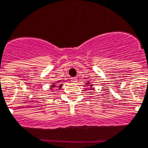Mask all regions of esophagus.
Returning a JSON list of instances; mask_svg holds the SVG:
<instances>
[{"mask_svg": "<svg viewBox=\"0 0 148 148\" xmlns=\"http://www.w3.org/2000/svg\"><path fill=\"white\" fill-rule=\"evenodd\" d=\"M71 81L72 82V83H76L77 80V78L76 77H72V78H71Z\"/></svg>", "mask_w": 148, "mask_h": 148, "instance_id": "esophagus-1", "label": "esophagus"}]
</instances>
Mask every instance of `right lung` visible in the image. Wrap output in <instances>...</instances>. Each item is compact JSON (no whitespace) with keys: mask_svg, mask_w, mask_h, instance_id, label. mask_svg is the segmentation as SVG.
<instances>
[{"mask_svg":"<svg viewBox=\"0 0 148 148\" xmlns=\"http://www.w3.org/2000/svg\"><path fill=\"white\" fill-rule=\"evenodd\" d=\"M51 88H53V87H51Z\"/></svg>","mask_w":148,"mask_h":148,"instance_id":"1","label":"right lung"}]
</instances>
